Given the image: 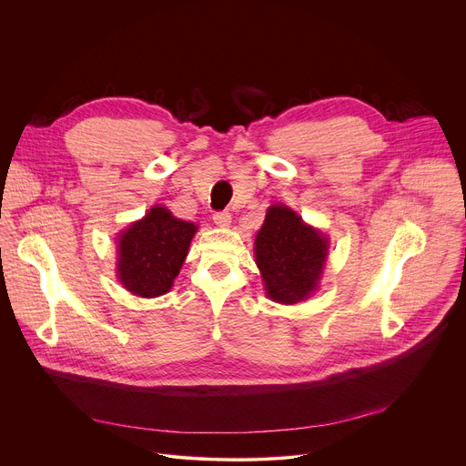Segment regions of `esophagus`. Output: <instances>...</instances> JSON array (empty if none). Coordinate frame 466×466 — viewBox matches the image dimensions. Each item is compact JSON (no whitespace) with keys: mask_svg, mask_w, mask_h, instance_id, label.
Here are the masks:
<instances>
[{"mask_svg":"<svg viewBox=\"0 0 466 466\" xmlns=\"http://www.w3.org/2000/svg\"><path fill=\"white\" fill-rule=\"evenodd\" d=\"M230 221H232V218H230L228 212H216L214 214V223L219 225V227H228Z\"/></svg>","mask_w":466,"mask_h":466,"instance_id":"obj_1","label":"esophagus"}]
</instances>
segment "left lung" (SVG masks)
Returning <instances> with one entry per match:
<instances>
[{"label": "left lung", "mask_w": 466, "mask_h": 466, "mask_svg": "<svg viewBox=\"0 0 466 466\" xmlns=\"http://www.w3.org/2000/svg\"><path fill=\"white\" fill-rule=\"evenodd\" d=\"M256 265L269 299L295 304L315 291L326 239L286 207H271L256 236Z\"/></svg>", "instance_id": "obj_1"}]
</instances>
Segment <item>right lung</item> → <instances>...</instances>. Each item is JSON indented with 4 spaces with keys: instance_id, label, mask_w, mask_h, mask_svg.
Instances as JSON below:
<instances>
[{
    "instance_id": "add662e5",
    "label": "right lung",
    "mask_w": 466,
    "mask_h": 466,
    "mask_svg": "<svg viewBox=\"0 0 466 466\" xmlns=\"http://www.w3.org/2000/svg\"><path fill=\"white\" fill-rule=\"evenodd\" d=\"M195 232L193 223L173 218L164 207L151 208L119 239L117 277L121 284L146 299L167 293Z\"/></svg>"
}]
</instances>
